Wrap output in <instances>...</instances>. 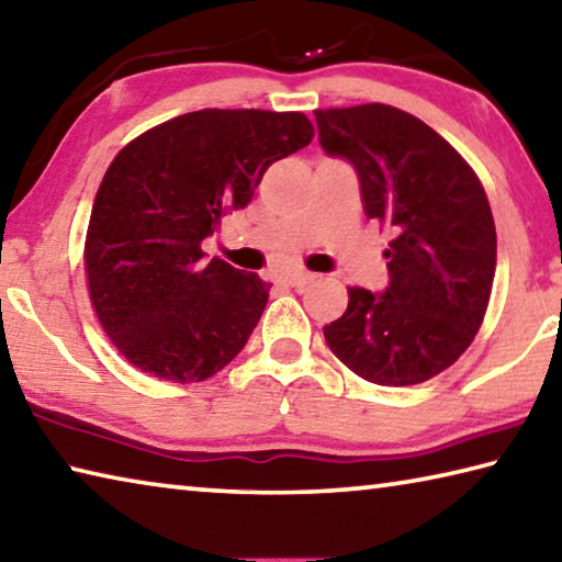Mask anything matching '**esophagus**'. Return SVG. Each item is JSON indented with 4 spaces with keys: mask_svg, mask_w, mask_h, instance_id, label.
I'll list each match as a JSON object with an SVG mask.
<instances>
[{
    "mask_svg": "<svg viewBox=\"0 0 562 562\" xmlns=\"http://www.w3.org/2000/svg\"><path fill=\"white\" fill-rule=\"evenodd\" d=\"M284 280H288V282L292 284V288H304V284H310L312 280H315V274L304 272V270H294V272H290Z\"/></svg>",
    "mask_w": 562,
    "mask_h": 562,
    "instance_id": "34e87169",
    "label": "esophagus"
}]
</instances>
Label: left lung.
<instances>
[{"instance_id": "8db88e82", "label": "left lung", "mask_w": 562, "mask_h": 562, "mask_svg": "<svg viewBox=\"0 0 562 562\" xmlns=\"http://www.w3.org/2000/svg\"><path fill=\"white\" fill-rule=\"evenodd\" d=\"M319 146L355 166L369 217L392 227L384 292L349 288L325 325L341 364L382 386L422 384L459 359L486 315L496 225L481 180L431 126L386 103L315 111Z\"/></svg>"}]
</instances>
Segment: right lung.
I'll use <instances>...</instances> for the list:
<instances>
[{"instance_id": "right-lung-1", "label": "right lung", "mask_w": 562, "mask_h": 562, "mask_svg": "<svg viewBox=\"0 0 562 562\" xmlns=\"http://www.w3.org/2000/svg\"><path fill=\"white\" fill-rule=\"evenodd\" d=\"M304 113H183L121 150L103 176L87 233L93 310L133 367L166 382H203L240 355L270 284L201 243L252 201L274 160L304 148Z\"/></svg>"}]
</instances>
